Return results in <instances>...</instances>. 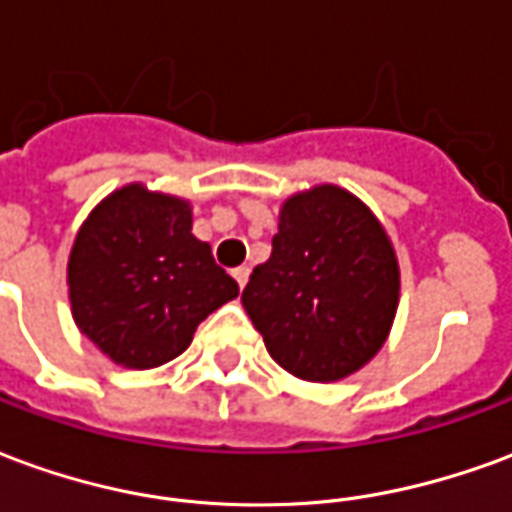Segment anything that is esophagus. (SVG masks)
I'll return each mask as SVG.
<instances>
[{
	"label": "esophagus",
	"mask_w": 512,
	"mask_h": 512,
	"mask_svg": "<svg viewBox=\"0 0 512 512\" xmlns=\"http://www.w3.org/2000/svg\"><path fill=\"white\" fill-rule=\"evenodd\" d=\"M233 277H235V282H238V288L244 290V285L249 282V266L233 268Z\"/></svg>",
	"instance_id": "esophagus-1"
}]
</instances>
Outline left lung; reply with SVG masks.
<instances>
[{
	"mask_svg": "<svg viewBox=\"0 0 512 512\" xmlns=\"http://www.w3.org/2000/svg\"><path fill=\"white\" fill-rule=\"evenodd\" d=\"M271 246L241 296L271 359L312 384L354 376L384 348L400 301L384 224L356 194L321 183L282 202Z\"/></svg>",
	"mask_w": 512,
	"mask_h": 512,
	"instance_id": "obj_1",
	"label": "left lung"
}]
</instances>
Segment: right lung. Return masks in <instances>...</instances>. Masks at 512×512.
I'll return each mask as SVG.
<instances>
[{"mask_svg": "<svg viewBox=\"0 0 512 512\" xmlns=\"http://www.w3.org/2000/svg\"><path fill=\"white\" fill-rule=\"evenodd\" d=\"M235 296L238 282L191 233V202L145 183L106 194L73 238V323L128 370L172 362L197 326Z\"/></svg>", "mask_w": 512, "mask_h": 512, "instance_id": "obj_1", "label": "right lung"}]
</instances>
